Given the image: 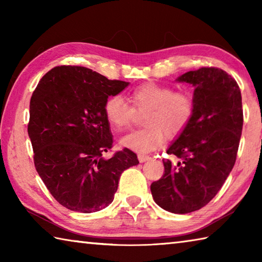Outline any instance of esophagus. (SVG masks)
<instances>
[{
  "label": "esophagus",
  "mask_w": 262,
  "mask_h": 262,
  "mask_svg": "<svg viewBox=\"0 0 262 262\" xmlns=\"http://www.w3.org/2000/svg\"><path fill=\"white\" fill-rule=\"evenodd\" d=\"M137 158H139V162L140 163H144V162H147V161H149L150 158V156H145V155H139V156H137Z\"/></svg>",
  "instance_id": "34e87169"
}]
</instances>
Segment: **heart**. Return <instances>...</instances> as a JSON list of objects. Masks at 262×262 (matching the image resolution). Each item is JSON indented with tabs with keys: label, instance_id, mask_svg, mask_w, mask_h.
I'll return each instance as SVG.
<instances>
[{
	"label": "heart",
	"instance_id": "obj_1",
	"mask_svg": "<svg viewBox=\"0 0 262 262\" xmlns=\"http://www.w3.org/2000/svg\"><path fill=\"white\" fill-rule=\"evenodd\" d=\"M132 106L121 96H111L104 104L106 120L117 132L132 126L135 112L144 113L145 128L123 136L120 143L137 154H148L158 149L164 137L174 139L186 130L192 121L194 101L188 94L170 86L145 83L128 94Z\"/></svg>",
	"mask_w": 262,
	"mask_h": 262
}]
</instances>
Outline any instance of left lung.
Here are the masks:
<instances>
[{"instance_id": "1", "label": "left lung", "mask_w": 262, "mask_h": 262, "mask_svg": "<svg viewBox=\"0 0 262 262\" xmlns=\"http://www.w3.org/2000/svg\"><path fill=\"white\" fill-rule=\"evenodd\" d=\"M195 88L194 113L186 130L167 149L180 159H164V174L150 186L155 202L173 214L201 209L231 172L243 129L242 94L224 70L202 67L177 79Z\"/></svg>"}]
</instances>
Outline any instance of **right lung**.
<instances>
[{
    "label": "right lung",
    "instance_id": "add662e5",
    "mask_svg": "<svg viewBox=\"0 0 262 262\" xmlns=\"http://www.w3.org/2000/svg\"><path fill=\"white\" fill-rule=\"evenodd\" d=\"M128 84L85 67L61 66L33 91L28 133L34 166L53 198L70 210L89 214L107 207L122 172L139 164L127 148L103 157L113 144L104 104Z\"/></svg>",
    "mask_w": 262,
    "mask_h": 262
}]
</instances>
